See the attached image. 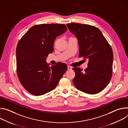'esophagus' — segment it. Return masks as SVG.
<instances>
[{"label":"esophagus","instance_id":"esophagus-1","mask_svg":"<svg viewBox=\"0 0 128 128\" xmlns=\"http://www.w3.org/2000/svg\"><path fill=\"white\" fill-rule=\"evenodd\" d=\"M67 69H68V70H72V68L71 66H70L68 65V66H67Z\"/></svg>","mask_w":128,"mask_h":128}]
</instances>
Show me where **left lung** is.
Instances as JSON below:
<instances>
[{
  "label": "left lung",
  "mask_w": 128,
  "mask_h": 128,
  "mask_svg": "<svg viewBox=\"0 0 128 128\" xmlns=\"http://www.w3.org/2000/svg\"><path fill=\"white\" fill-rule=\"evenodd\" d=\"M66 25L78 40L79 57L88 59V67L84 70L80 67L72 68L76 74L73 83L85 93H98L107 86L112 76V48L98 28L80 23Z\"/></svg>",
  "instance_id": "1"
}]
</instances>
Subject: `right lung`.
<instances>
[{
    "instance_id": "add662e5",
    "label": "right lung",
    "mask_w": 128,
    "mask_h": 128,
    "mask_svg": "<svg viewBox=\"0 0 128 128\" xmlns=\"http://www.w3.org/2000/svg\"><path fill=\"white\" fill-rule=\"evenodd\" d=\"M67 28L63 24H42L31 27L16 48L17 76L23 87L35 96L54 90L67 69L63 63L49 66L48 54L54 51V40Z\"/></svg>"
}]
</instances>
